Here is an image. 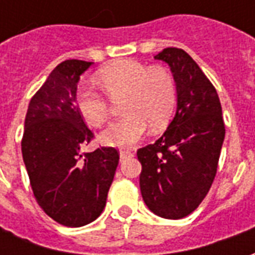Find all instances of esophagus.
Masks as SVG:
<instances>
[{"instance_id":"obj_1","label":"esophagus","mask_w":255,"mask_h":255,"mask_svg":"<svg viewBox=\"0 0 255 255\" xmlns=\"http://www.w3.org/2000/svg\"><path fill=\"white\" fill-rule=\"evenodd\" d=\"M133 151L131 150H120V158L122 160H126V158H129V157H132Z\"/></svg>"}]
</instances>
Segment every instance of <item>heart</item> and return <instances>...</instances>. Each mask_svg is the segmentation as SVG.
Instances as JSON below:
<instances>
[{"mask_svg": "<svg viewBox=\"0 0 255 255\" xmlns=\"http://www.w3.org/2000/svg\"><path fill=\"white\" fill-rule=\"evenodd\" d=\"M97 79L111 100L123 95L122 111L126 113L104 131L105 143L131 146L143 136L149 126L160 132L171 123L177 89L173 75L165 67L119 60L101 68ZM106 96L91 83L79 84L76 90V106L93 127H102L109 120L111 101Z\"/></svg>", "mask_w": 255, "mask_h": 255, "instance_id": "obj_1", "label": "heart"}]
</instances>
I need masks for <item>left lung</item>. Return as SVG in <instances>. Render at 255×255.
<instances>
[{
  "label": "left lung",
  "instance_id": "1",
  "mask_svg": "<svg viewBox=\"0 0 255 255\" xmlns=\"http://www.w3.org/2000/svg\"><path fill=\"white\" fill-rule=\"evenodd\" d=\"M154 58L171 67L177 109L164 135L136 151L139 184L153 213L177 220L192 213L212 187L225 126L217 91L187 53L166 47Z\"/></svg>",
  "mask_w": 255,
  "mask_h": 255
}]
</instances>
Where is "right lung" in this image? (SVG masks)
<instances>
[{
    "label": "right lung",
    "instance_id": "add662e5",
    "mask_svg": "<svg viewBox=\"0 0 255 255\" xmlns=\"http://www.w3.org/2000/svg\"><path fill=\"white\" fill-rule=\"evenodd\" d=\"M91 65L65 60L31 98L21 153L36 202L58 224L83 227L98 219L119 165V150L82 153L94 139L76 106L80 75Z\"/></svg>",
    "mask_w": 255,
    "mask_h": 255
}]
</instances>
